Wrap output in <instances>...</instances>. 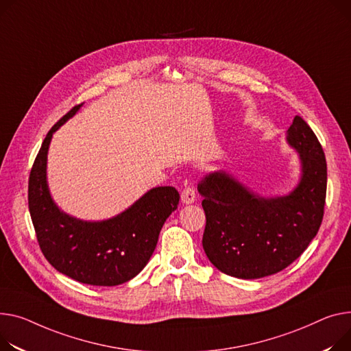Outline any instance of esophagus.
I'll return each instance as SVG.
<instances>
[{"label": "esophagus", "mask_w": 351, "mask_h": 351, "mask_svg": "<svg viewBox=\"0 0 351 351\" xmlns=\"http://www.w3.org/2000/svg\"><path fill=\"white\" fill-rule=\"evenodd\" d=\"M180 197L184 204H191L196 200V192L193 188H191V186H186V188L180 193Z\"/></svg>", "instance_id": "1"}]
</instances>
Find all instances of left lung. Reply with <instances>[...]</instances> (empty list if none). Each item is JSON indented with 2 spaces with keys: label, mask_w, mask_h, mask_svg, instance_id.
<instances>
[{
  "label": "left lung",
  "mask_w": 351,
  "mask_h": 351,
  "mask_svg": "<svg viewBox=\"0 0 351 351\" xmlns=\"http://www.w3.org/2000/svg\"><path fill=\"white\" fill-rule=\"evenodd\" d=\"M287 143L299 154L300 178L285 196H261L226 171L208 173L197 184L206 215L203 250L230 276L256 279L282 271L317 234L328 186L324 152L299 115Z\"/></svg>",
  "instance_id": "left-lung-1"
}]
</instances>
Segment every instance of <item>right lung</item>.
I'll return each mask as SVG.
<instances>
[{
	"mask_svg": "<svg viewBox=\"0 0 351 351\" xmlns=\"http://www.w3.org/2000/svg\"><path fill=\"white\" fill-rule=\"evenodd\" d=\"M82 106L63 115L43 139L29 175V213L39 247L55 269L82 284L115 287L130 281L148 264L160 228L178 208L180 197L172 186H158L123 213L101 221L80 220L62 212L46 180L48 151L53 132Z\"/></svg>",
	"mask_w": 351,
	"mask_h": 351,
	"instance_id": "1",
	"label": "right lung"
}]
</instances>
